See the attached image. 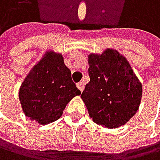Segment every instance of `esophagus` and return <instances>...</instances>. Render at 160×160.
<instances>
[{
	"label": "esophagus",
	"mask_w": 160,
	"mask_h": 160,
	"mask_svg": "<svg viewBox=\"0 0 160 160\" xmlns=\"http://www.w3.org/2000/svg\"><path fill=\"white\" fill-rule=\"evenodd\" d=\"M77 87H78V88L81 90L82 92L83 91V89H84V83H82V82H78V83H77Z\"/></svg>",
	"instance_id": "34e87169"
}]
</instances>
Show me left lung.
I'll return each mask as SVG.
<instances>
[{"mask_svg": "<svg viewBox=\"0 0 160 160\" xmlns=\"http://www.w3.org/2000/svg\"><path fill=\"white\" fill-rule=\"evenodd\" d=\"M90 81L82 98L94 123L105 128L126 124L138 111L142 83L126 58L113 49L88 56Z\"/></svg>", "mask_w": 160, "mask_h": 160, "instance_id": "1", "label": "left lung"}]
</instances>
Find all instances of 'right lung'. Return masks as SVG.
Returning <instances> with one entry per match:
<instances>
[{"label":"right lung","mask_w":160,"mask_h":160,"mask_svg":"<svg viewBox=\"0 0 160 160\" xmlns=\"http://www.w3.org/2000/svg\"><path fill=\"white\" fill-rule=\"evenodd\" d=\"M18 94L25 116L46 125L58 120L66 105L81 91L72 82L63 56L47 52L25 78Z\"/></svg>","instance_id":"1"}]
</instances>
